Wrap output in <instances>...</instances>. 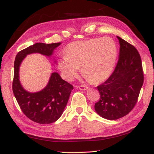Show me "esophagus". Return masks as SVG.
<instances>
[{
  "mask_svg": "<svg viewBox=\"0 0 154 154\" xmlns=\"http://www.w3.org/2000/svg\"><path fill=\"white\" fill-rule=\"evenodd\" d=\"M77 87L81 91H86L87 89H88V87L85 85H80V86H78Z\"/></svg>",
  "mask_w": 154,
  "mask_h": 154,
  "instance_id": "34e87169",
  "label": "esophagus"
}]
</instances>
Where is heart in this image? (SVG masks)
<instances>
[{"label":"heart","instance_id":"obj_1","mask_svg":"<svg viewBox=\"0 0 154 154\" xmlns=\"http://www.w3.org/2000/svg\"><path fill=\"white\" fill-rule=\"evenodd\" d=\"M117 47L109 37L93 38L71 42L60 57L58 67L65 80L71 81L81 70L93 83H99L109 77L117 57Z\"/></svg>","mask_w":154,"mask_h":154}]
</instances>
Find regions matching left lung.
<instances>
[{
	"mask_svg": "<svg viewBox=\"0 0 154 154\" xmlns=\"http://www.w3.org/2000/svg\"><path fill=\"white\" fill-rule=\"evenodd\" d=\"M120 44L119 59L112 74L97 87L100 95L94 110L101 117L113 120L131 111L143 83L142 64L138 50L122 38Z\"/></svg>",
	"mask_w": 154,
	"mask_h": 154,
	"instance_id": "left-lung-1",
	"label": "left lung"
}]
</instances>
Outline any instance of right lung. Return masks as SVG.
Returning a JSON list of instances; mask_svg holds the SVG:
<instances>
[{"label":"right lung","instance_id":"obj_1","mask_svg":"<svg viewBox=\"0 0 154 154\" xmlns=\"http://www.w3.org/2000/svg\"><path fill=\"white\" fill-rule=\"evenodd\" d=\"M60 44L36 43L19 51L15 58L13 93L25 115L39 124H51L60 119L67 105L73 87L62 79L56 72H54L43 89L38 92H28L23 88L20 81V66L29 54H40L51 57L55 49Z\"/></svg>","mask_w":154,"mask_h":154}]
</instances>
